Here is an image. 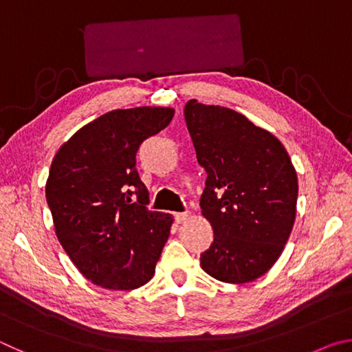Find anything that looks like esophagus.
Segmentation results:
<instances>
[{
    "label": "esophagus",
    "mask_w": 352,
    "mask_h": 352,
    "mask_svg": "<svg viewBox=\"0 0 352 352\" xmlns=\"http://www.w3.org/2000/svg\"><path fill=\"white\" fill-rule=\"evenodd\" d=\"M188 219H189V214L188 212H177L175 214V222L177 223H184Z\"/></svg>",
    "instance_id": "obj_1"
}]
</instances>
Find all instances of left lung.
Here are the masks:
<instances>
[{"mask_svg": "<svg viewBox=\"0 0 352 352\" xmlns=\"http://www.w3.org/2000/svg\"><path fill=\"white\" fill-rule=\"evenodd\" d=\"M184 119L208 174L200 206L214 242L201 269L223 283H252L279 259L294 228L296 170L283 142L241 113L190 99Z\"/></svg>", "mask_w": 352, "mask_h": 352, "instance_id": "8db88e82", "label": "left lung"}]
</instances>
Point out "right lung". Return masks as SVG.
Instances as JSON below:
<instances>
[{
	"label": "right lung",
	"instance_id": "obj_1",
	"mask_svg": "<svg viewBox=\"0 0 352 352\" xmlns=\"http://www.w3.org/2000/svg\"><path fill=\"white\" fill-rule=\"evenodd\" d=\"M174 113L147 105L109 111L77 130L52 160L45 192L56 236L76 269L99 287L138 289L155 275L174 217L146 206L136 152Z\"/></svg>",
	"mask_w": 352,
	"mask_h": 352
}]
</instances>
